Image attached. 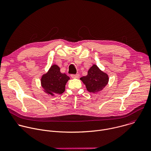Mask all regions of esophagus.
I'll use <instances>...</instances> for the list:
<instances>
[{
  "label": "esophagus",
  "mask_w": 151,
  "mask_h": 151,
  "mask_svg": "<svg viewBox=\"0 0 151 151\" xmlns=\"http://www.w3.org/2000/svg\"><path fill=\"white\" fill-rule=\"evenodd\" d=\"M79 77V74H76V75H71V78H78Z\"/></svg>",
  "instance_id": "34e87169"
}]
</instances>
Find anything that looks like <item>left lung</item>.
<instances>
[{
  "label": "left lung",
  "mask_w": 151,
  "mask_h": 151,
  "mask_svg": "<svg viewBox=\"0 0 151 151\" xmlns=\"http://www.w3.org/2000/svg\"><path fill=\"white\" fill-rule=\"evenodd\" d=\"M80 79L85 85L88 91L96 93L101 91L108 83L109 76L93 64L88 70L87 75L81 77Z\"/></svg>",
  "instance_id": "1"
}]
</instances>
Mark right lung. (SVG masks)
<instances>
[{
	"label": "right lung",
	"instance_id": "add662e5",
	"mask_svg": "<svg viewBox=\"0 0 151 151\" xmlns=\"http://www.w3.org/2000/svg\"><path fill=\"white\" fill-rule=\"evenodd\" d=\"M69 79L70 78L65 73H62L60 68L54 64L42 76L40 83L44 92L53 96L64 92L66 84Z\"/></svg>",
	"mask_w": 151,
	"mask_h": 151
}]
</instances>
